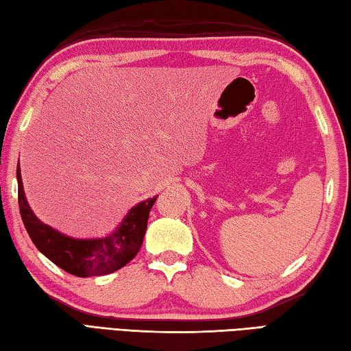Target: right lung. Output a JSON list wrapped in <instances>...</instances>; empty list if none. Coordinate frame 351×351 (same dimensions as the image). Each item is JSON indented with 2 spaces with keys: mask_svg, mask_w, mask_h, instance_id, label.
Wrapping results in <instances>:
<instances>
[{
  "mask_svg": "<svg viewBox=\"0 0 351 351\" xmlns=\"http://www.w3.org/2000/svg\"><path fill=\"white\" fill-rule=\"evenodd\" d=\"M16 180L19 213L32 241L57 267L80 278L110 274L137 255L143 244L149 213L158 197L154 196L132 206L119 226L106 237L75 238L36 217L27 202L19 162Z\"/></svg>",
  "mask_w": 351,
  "mask_h": 351,
  "instance_id": "obj_1",
  "label": "right lung"
}]
</instances>
